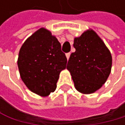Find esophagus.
I'll return each instance as SVG.
<instances>
[{
	"mask_svg": "<svg viewBox=\"0 0 125 125\" xmlns=\"http://www.w3.org/2000/svg\"><path fill=\"white\" fill-rule=\"evenodd\" d=\"M70 52H69V53H67V54H66V57H67V60H69V58H70Z\"/></svg>",
	"mask_w": 125,
	"mask_h": 125,
	"instance_id": "1",
	"label": "esophagus"
}]
</instances>
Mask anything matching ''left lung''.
I'll return each mask as SVG.
<instances>
[{"label": "left lung", "mask_w": 125, "mask_h": 125, "mask_svg": "<svg viewBox=\"0 0 125 125\" xmlns=\"http://www.w3.org/2000/svg\"><path fill=\"white\" fill-rule=\"evenodd\" d=\"M75 52L71 53L67 69L76 89L92 94L106 83L112 68V55L104 41L90 29L74 38Z\"/></svg>", "instance_id": "obj_1"}]
</instances>
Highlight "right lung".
Here are the masks:
<instances>
[{"mask_svg": "<svg viewBox=\"0 0 125 125\" xmlns=\"http://www.w3.org/2000/svg\"><path fill=\"white\" fill-rule=\"evenodd\" d=\"M67 61L57 38L42 28L23 43L17 63L21 79L28 88L46 97L56 89L59 74L66 68Z\"/></svg>", "mask_w": 125, "mask_h": 125, "instance_id": "right-lung-1", "label": "right lung"}]
</instances>
